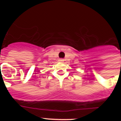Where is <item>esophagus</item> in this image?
Listing matches in <instances>:
<instances>
[{"instance_id": "34e87169", "label": "esophagus", "mask_w": 121, "mask_h": 121, "mask_svg": "<svg viewBox=\"0 0 121 121\" xmlns=\"http://www.w3.org/2000/svg\"><path fill=\"white\" fill-rule=\"evenodd\" d=\"M59 62H64V60L63 59H60L59 60Z\"/></svg>"}]
</instances>
